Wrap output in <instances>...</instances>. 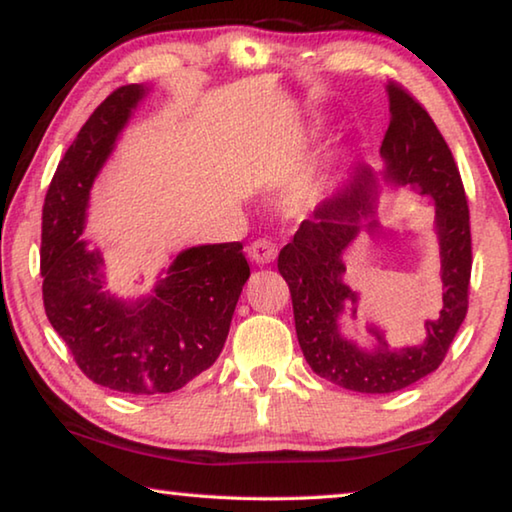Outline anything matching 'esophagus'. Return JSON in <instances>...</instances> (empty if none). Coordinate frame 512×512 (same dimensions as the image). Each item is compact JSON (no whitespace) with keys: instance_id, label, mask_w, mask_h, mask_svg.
I'll return each mask as SVG.
<instances>
[{"instance_id":"esophagus-1","label":"esophagus","mask_w":512,"mask_h":512,"mask_svg":"<svg viewBox=\"0 0 512 512\" xmlns=\"http://www.w3.org/2000/svg\"><path fill=\"white\" fill-rule=\"evenodd\" d=\"M248 255L257 264H271L273 259L277 257V246L273 244L271 239H257V241H253V244H250Z\"/></svg>"}]
</instances>
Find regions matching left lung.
Here are the masks:
<instances>
[{"mask_svg": "<svg viewBox=\"0 0 512 512\" xmlns=\"http://www.w3.org/2000/svg\"><path fill=\"white\" fill-rule=\"evenodd\" d=\"M388 103L391 124L381 142L384 178L418 189L438 207L445 293L438 320H427V339L415 348L388 352L381 334L375 332L379 348L366 352L339 334L336 320L343 305L357 302V296L343 284L341 255L357 237L359 221L372 214L375 176L368 167H359L341 194L320 203L277 257V271L291 291L298 343L311 370L357 393L402 391L436 370L445 361L470 305V207L454 155L429 112L404 85L388 83Z\"/></svg>", "mask_w": 512, "mask_h": 512, "instance_id": "8db88e82", "label": "left lung"}]
</instances>
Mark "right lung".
<instances>
[{
  "label": "right lung",
  "mask_w": 512,
  "mask_h": 512,
  "mask_svg": "<svg viewBox=\"0 0 512 512\" xmlns=\"http://www.w3.org/2000/svg\"><path fill=\"white\" fill-rule=\"evenodd\" d=\"M142 85H121L92 112L51 178L42 205L40 275L51 327L94 384L126 395L173 393L219 359L250 275L239 241L189 248L149 300L103 289V257L81 239L90 187Z\"/></svg>",
  "instance_id": "add662e5"
}]
</instances>
